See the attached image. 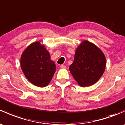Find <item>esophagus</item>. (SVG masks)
<instances>
[{
    "mask_svg": "<svg viewBox=\"0 0 125 125\" xmlns=\"http://www.w3.org/2000/svg\"><path fill=\"white\" fill-rule=\"evenodd\" d=\"M60 66V68H62V69H65V68H66V66L64 65H61Z\"/></svg>",
    "mask_w": 125,
    "mask_h": 125,
    "instance_id": "34e87169",
    "label": "esophagus"
}]
</instances>
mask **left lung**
I'll use <instances>...</instances> for the list:
<instances>
[{
	"instance_id": "8db88e82",
	"label": "left lung",
	"mask_w": 125,
	"mask_h": 125,
	"mask_svg": "<svg viewBox=\"0 0 125 125\" xmlns=\"http://www.w3.org/2000/svg\"><path fill=\"white\" fill-rule=\"evenodd\" d=\"M106 59L99 48L84 41L78 46L69 71L78 84L82 87L94 84L105 69Z\"/></svg>"
}]
</instances>
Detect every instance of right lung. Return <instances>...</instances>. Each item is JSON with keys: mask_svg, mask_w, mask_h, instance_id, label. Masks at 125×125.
Returning a JSON list of instances; mask_svg holds the SVG:
<instances>
[{"mask_svg": "<svg viewBox=\"0 0 125 125\" xmlns=\"http://www.w3.org/2000/svg\"><path fill=\"white\" fill-rule=\"evenodd\" d=\"M20 63L27 79L41 87L50 83L56 71V65L50 59L49 52L39 42L32 43L25 50Z\"/></svg>", "mask_w": 125, "mask_h": 125, "instance_id": "1", "label": "right lung"}]
</instances>
